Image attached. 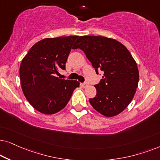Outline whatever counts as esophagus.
I'll use <instances>...</instances> for the list:
<instances>
[{
  "instance_id": "esophagus-1",
  "label": "esophagus",
  "mask_w": 160,
  "mask_h": 160,
  "mask_svg": "<svg viewBox=\"0 0 160 160\" xmlns=\"http://www.w3.org/2000/svg\"><path fill=\"white\" fill-rule=\"evenodd\" d=\"M88 82H82V86L84 87V88H86V86H88Z\"/></svg>"
}]
</instances>
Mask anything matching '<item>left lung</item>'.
<instances>
[{
  "label": "left lung",
  "mask_w": 160,
  "mask_h": 160,
  "mask_svg": "<svg viewBox=\"0 0 160 160\" xmlns=\"http://www.w3.org/2000/svg\"><path fill=\"white\" fill-rule=\"evenodd\" d=\"M80 49L94 68L104 72L91 105L107 117L116 116L132 100L139 81L135 61L126 47L116 40L104 37H79L74 49Z\"/></svg>",
  "instance_id": "obj_1"
}]
</instances>
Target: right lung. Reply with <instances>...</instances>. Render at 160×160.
<instances>
[{"label": "right lung", "mask_w": 160, "mask_h": 160, "mask_svg": "<svg viewBox=\"0 0 160 160\" xmlns=\"http://www.w3.org/2000/svg\"><path fill=\"white\" fill-rule=\"evenodd\" d=\"M78 36L47 38L36 43L22 59L20 68L21 86L25 97L36 110L54 114L67 105L77 80L56 77L66 69V62Z\"/></svg>", "instance_id": "obj_1"}]
</instances>
